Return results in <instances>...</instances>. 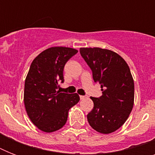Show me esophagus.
Returning a JSON list of instances; mask_svg holds the SVG:
<instances>
[{
	"label": "esophagus",
	"instance_id": "obj_1",
	"mask_svg": "<svg viewBox=\"0 0 155 155\" xmlns=\"http://www.w3.org/2000/svg\"><path fill=\"white\" fill-rule=\"evenodd\" d=\"M80 100H84V99H87V96H80Z\"/></svg>",
	"mask_w": 155,
	"mask_h": 155
}]
</instances>
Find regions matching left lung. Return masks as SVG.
I'll list each match as a JSON object with an SVG mask.
<instances>
[{"label": "left lung", "mask_w": 155, "mask_h": 155, "mask_svg": "<svg viewBox=\"0 0 155 155\" xmlns=\"http://www.w3.org/2000/svg\"><path fill=\"white\" fill-rule=\"evenodd\" d=\"M80 52L102 91L99 98L90 97L94 107L87 115L88 123L97 132L111 134L124 125L133 109L134 83L130 68L121 56L110 50L83 47Z\"/></svg>", "instance_id": "obj_1"}]
</instances>
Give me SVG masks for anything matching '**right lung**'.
Here are the masks:
<instances>
[{"instance_id":"right-lung-1","label":"right lung","mask_w":155,"mask_h":155,"mask_svg":"<svg viewBox=\"0 0 155 155\" xmlns=\"http://www.w3.org/2000/svg\"><path fill=\"white\" fill-rule=\"evenodd\" d=\"M77 50L50 47L33 60L25 80L24 104L27 115L38 129L54 132L68 120V111L80 101L77 93L57 91L63 82V68Z\"/></svg>"}]
</instances>
